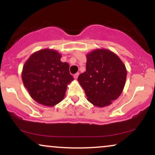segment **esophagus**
<instances>
[{
  "mask_svg": "<svg viewBox=\"0 0 155 155\" xmlns=\"http://www.w3.org/2000/svg\"><path fill=\"white\" fill-rule=\"evenodd\" d=\"M79 73H76V74H74V78L75 79H77V78H78V76H79Z\"/></svg>",
  "mask_w": 155,
  "mask_h": 155,
  "instance_id": "1",
  "label": "esophagus"
}]
</instances>
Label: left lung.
<instances>
[{
  "label": "left lung",
  "instance_id": "obj_1",
  "mask_svg": "<svg viewBox=\"0 0 155 155\" xmlns=\"http://www.w3.org/2000/svg\"><path fill=\"white\" fill-rule=\"evenodd\" d=\"M86 71L78 77L89 102L103 108L111 105L122 94L127 69L114 52L96 49L86 54Z\"/></svg>",
  "mask_w": 155,
  "mask_h": 155
}]
</instances>
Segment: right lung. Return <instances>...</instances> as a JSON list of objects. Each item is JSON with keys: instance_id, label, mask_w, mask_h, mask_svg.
<instances>
[{"instance_id": "add662e5", "label": "right lung", "mask_w": 155, "mask_h": 155, "mask_svg": "<svg viewBox=\"0 0 155 155\" xmlns=\"http://www.w3.org/2000/svg\"><path fill=\"white\" fill-rule=\"evenodd\" d=\"M62 55L51 49L33 53L23 65L22 79L35 101L54 106L63 100L68 85L74 80L69 64L60 60Z\"/></svg>"}]
</instances>
